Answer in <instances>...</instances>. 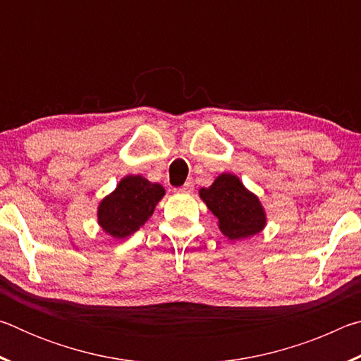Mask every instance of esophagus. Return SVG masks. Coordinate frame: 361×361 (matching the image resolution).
<instances>
[{
    "instance_id": "1",
    "label": "esophagus",
    "mask_w": 361,
    "mask_h": 361,
    "mask_svg": "<svg viewBox=\"0 0 361 361\" xmlns=\"http://www.w3.org/2000/svg\"><path fill=\"white\" fill-rule=\"evenodd\" d=\"M192 191H194L192 181H188V183H185V185H183L181 188L176 189V192H180V194H192Z\"/></svg>"
}]
</instances>
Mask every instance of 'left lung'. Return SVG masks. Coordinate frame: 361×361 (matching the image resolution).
<instances>
[{
    "instance_id": "1",
    "label": "left lung",
    "mask_w": 361,
    "mask_h": 361,
    "mask_svg": "<svg viewBox=\"0 0 361 361\" xmlns=\"http://www.w3.org/2000/svg\"><path fill=\"white\" fill-rule=\"evenodd\" d=\"M199 197L231 240L248 239L266 228L267 215L259 197L234 173H219L209 188L199 189Z\"/></svg>"
}]
</instances>
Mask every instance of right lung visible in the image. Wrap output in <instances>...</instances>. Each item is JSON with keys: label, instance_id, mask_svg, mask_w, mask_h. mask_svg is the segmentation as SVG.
I'll return each instance as SVG.
<instances>
[{"label": "right lung", "instance_id": "1", "mask_svg": "<svg viewBox=\"0 0 361 361\" xmlns=\"http://www.w3.org/2000/svg\"><path fill=\"white\" fill-rule=\"evenodd\" d=\"M164 195L166 189L159 183H151L142 175H127L100 200L97 221L109 237L126 239L148 221Z\"/></svg>", "mask_w": 361, "mask_h": 361}]
</instances>
